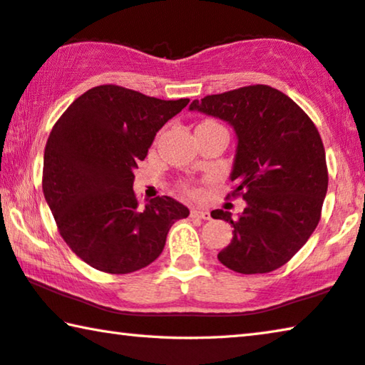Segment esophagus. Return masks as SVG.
<instances>
[{
    "instance_id": "1",
    "label": "esophagus",
    "mask_w": 365,
    "mask_h": 365,
    "mask_svg": "<svg viewBox=\"0 0 365 365\" xmlns=\"http://www.w3.org/2000/svg\"><path fill=\"white\" fill-rule=\"evenodd\" d=\"M190 216L192 217H198V219H211V214L207 211H203V210H198V207H193L192 211H190Z\"/></svg>"
}]
</instances>
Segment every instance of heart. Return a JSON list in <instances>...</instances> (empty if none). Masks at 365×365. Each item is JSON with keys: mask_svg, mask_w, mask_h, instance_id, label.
<instances>
[{"mask_svg": "<svg viewBox=\"0 0 365 365\" xmlns=\"http://www.w3.org/2000/svg\"><path fill=\"white\" fill-rule=\"evenodd\" d=\"M210 123H214V121H205V123H201V125H210ZM182 190H183V193H187V195H196V193H198V190L193 188V187H190L188 183H183L182 185Z\"/></svg>", "mask_w": 365, "mask_h": 365, "instance_id": "obj_1", "label": "heart"}]
</instances>
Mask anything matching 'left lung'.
<instances>
[{
  "label": "left lung",
  "instance_id": "left-lung-1",
  "mask_svg": "<svg viewBox=\"0 0 365 365\" xmlns=\"http://www.w3.org/2000/svg\"><path fill=\"white\" fill-rule=\"evenodd\" d=\"M190 110L229 121L239 140L227 198L240 196L247 206L237 219L222 210L211 212L234 227L219 262L242 274L281 268L322 217L328 169L314 121L291 97L264 84L206 96Z\"/></svg>",
  "mask_w": 365,
  "mask_h": 365
}]
</instances>
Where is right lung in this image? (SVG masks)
<instances>
[{
    "label": "right lung",
    "mask_w": 365,
    "mask_h": 365,
    "mask_svg": "<svg viewBox=\"0 0 365 365\" xmlns=\"http://www.w3.org/2000/svg\"><path fill=\"white\" fill-rule=\"evenodd\" d=\"M190 99L162 101L103 84L78 97L55 123L43 154L42 188L66 245L92 268L128 274L164 250L187 206L158 196L141 206L133 182L155 133Z\"/></svg>",
    "instance_id": "right-lung-1"
}]
</instances>
